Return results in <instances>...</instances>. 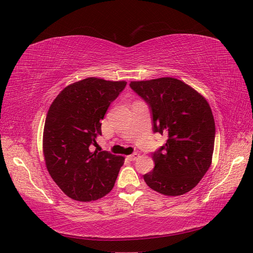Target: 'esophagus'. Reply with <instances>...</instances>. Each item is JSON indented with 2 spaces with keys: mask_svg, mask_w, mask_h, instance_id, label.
Masks as SVG:
<instances>
[{
  "mask_svg": "<svg viewBox=\"0 0 253 253\" xmlns=\"http://www.w3.org/2000/svg\"><path fill=\"white\" fill-rule=\"evenodd\" d=\"M139 157V154L138 153H133V154H131V155H128L127 156V158L129 159V160H132V162H134V160H136L137 158Z\"/></svg>",
  "mask_w": 253,
  "mask_h": 253,
  "instance_id": "34e87169",
  "label": "esophagus"
}]
</instances>
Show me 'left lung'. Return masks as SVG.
I'll return each instance as SVG.
<instances>
[{
  "label": "left lung",
  "instance_id": "1",
  "mask_svg": "<svg viewBox=\"0 0 253 253\" xmlns=\"http://www.w3.org/2000/svg\"><path fill=\"white\" fill-rule=\"evenodd\" d=\"M129 86L150 104L154 132L168 135L166 144L152 154L155 167L143 175L145 183L167 196L189 192L212 163L215 124L208 101L171 77L131 81Z\"/></svg>",
  "mask_w": 253,
  "mask_h": 253
}]
</instances>
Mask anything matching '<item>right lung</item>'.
<instances>
[{"label": "right lung", "mask_w": 253, "mask_h": 253, "mask_svg": "<svg viewBox=\"0 0 253 253\" xmlns=\"http://www.w3.org/2000/svg\"><path fill=\"white\" fill-rule=\"evenodd\" d=\"M126 81L88 77L70 84L49 106L43 131L45 165L72 200L91 202L113 189L124 156L90 151L101 135V120Z\"/></svg>", "instance_id": "right-lung-1"}]
</instances>
